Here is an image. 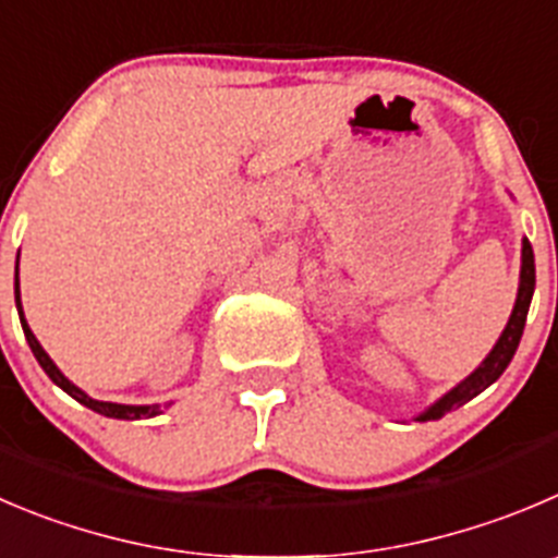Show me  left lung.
I'll use <instances>...</instances> for the list:
<instances>
[{
	"label": "left lung",
	"instance_id": "8db88e82",
	"mask_svg": "<svg viewBox=\"0 0 558 558\" xmlns=\"http://www.w3.org/2000/svg\"><path fill=\"white\" fill-rule=\"evenodd\" d=\"M532 295H534V252H532V243L523 241V265H521V288H518V301H514V310L509 315L507 328L504 333L498 337L496 348L490 350L485 362L469 375L460 386H454L449 395H444L441 400L429 405L427 411L418 416V422H429V418H441L444 413L454 411V408L465 405L469 400H474L480 391H485L493 380L501 378L504 369L509 367L512 362L514 350L521 344L523 337V326H526V315H529V304H532Z\"/></svg>",
	"mask_w": 558,
	"mask_h": 558
}]
</instances>
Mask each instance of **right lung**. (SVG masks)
Here are the masks:
<instances>
[{
    "label": "right lung",
    "mask_w": 558,
    "mask_h": 558,
    "mask_svg": "<svg viewBox=\"0 0 558 558\" xmlns=\"http://www.w3.org/2000/svg\"><path fill=\"white\" fill-rule=\"evenodd\" d=\"M15 306H19V315H21V326H24V337L26 342H29L32 353H35L37 364L46 369V375H49L51 380H54L57 386H60L62 391H68V395L73 397V400H78L82 405L93 408L95 413H100V416H109V418H150V416H158L161 413V405H117V402H100V400H93L89 395H84L78 386H73L71 380L65 378V375L57 369V364L51 362L49 353H46L44 348H40V342L35 339V333H32V328L26 326L24 320V312H21V295H19V263H15Z\"/></svg>",
    "instance_id": "obj_1"
}]
</instances>
